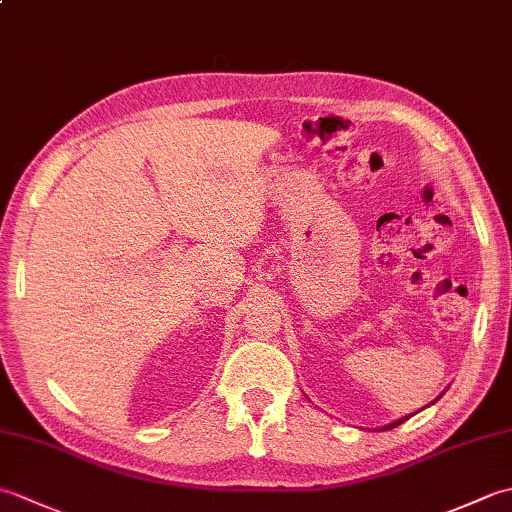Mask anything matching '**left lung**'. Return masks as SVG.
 Masks as SVG:
<instances>
[{
	"instance_id": "1",
	"label": "left lung",
	"mask_w": 512,
	"mask_h": 512,
	"mask_svg": "<svg viewBox=\"0 0 512 512\" xmlns=\"http://www.w3.org/2000/svg\"><path fill=\"white\" fill-rule=\"evenodd\" d=\"M405 420H407V418H400V420H396V422H391V424H387V427H385V429H394V427H398V424H400V422H405Z\"/></svg>"
}]
</instances>
